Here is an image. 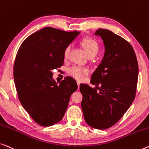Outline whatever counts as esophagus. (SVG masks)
<instances>
[{
	"instance_id": "1",
	"label": "esophagus",
	"mask_w": 149,
	"mask_h": 149,
	"mask_svg": "<svg viewBox=\"0 0 149 149\" xmlns=\"http://www.w3.org/2000/svg\"><path fill=\"white\" fill-rule=\"evenodd\" d=\"M77 87H78V89H79V84H80V83H79V81H77Z\"/></svg>"
}]
</instances>
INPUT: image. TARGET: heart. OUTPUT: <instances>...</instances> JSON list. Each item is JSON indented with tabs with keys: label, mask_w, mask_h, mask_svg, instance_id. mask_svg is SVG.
<instances>
[{
	"label": "heart",
	"mask_w": 149,
	"mask_h": 149,
	"mask_svg": "<svg viewBox=\"0 0 149 149\" xmlns=\"http://www.w3.org/2000/svg\"><path fill=\"white\" fill-rule=\"evenodd\" d=\"M81 45H82L84 49H85L86 52L88 55L95 56L97 53L98 51V44L95 40L91 38H84L81 41ZM71 51V45L67 46L63 52V56L65 58H68L70 55V53ZM90 70L88 68H84V67H81L78 65H74L70 68L68 70V74L71 76L74 77V78L77 79H82L85 75L89 73Z\"/></svg>",
	"instance_id": "heart-1"
}]
</instances>
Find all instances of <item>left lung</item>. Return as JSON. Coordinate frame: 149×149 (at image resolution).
I'll return each mask as SVG.
<instances>
[{"label": "left lung", "mask_w": 149, "mask_h": 149, "mask_svg": "<svg viewBox=\"0 0 149 149\" xmlns=\"http://www.w3.org/2000/svg\"><path fill=\"white\" fill-rule=\"evenodd\" d=\"M95 35L103 40V59L93 75L95 88L81 84L79 91L84 119L90 126L104 130L118 122L134 100L138 77L136 56L129 42L113 32L98 29Z\"/></svg>", "instance_id": "1"}]
</instances>
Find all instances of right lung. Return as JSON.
Listing matches in <instances>:
<instances>
[{
	"label": "right lung",
	"instance_id": "add662e5",
	"mask_svg": "<svg viewBox=\"0 0 149 149\" xmlns=\"http://www.w3.org/2000/svg\"><path fill=\"white\" fill-rule=\"evenodd\" d=\"M79 33L46 27L29 36L17 53L13 77L19 100L42 126L61 120L71 95L77 89L72 77H65L57 85L52 71L63 65L64 50Z\"/></svg>",
	"mask_w": 149,
	"mask_h": 149
}]
</instances>
